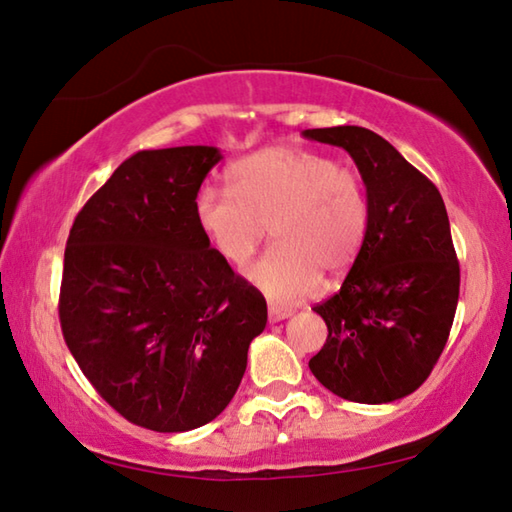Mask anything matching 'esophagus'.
I'll use <instances>...</instances> for the list:
<instances>
[{
    "mask_svg": "<svg viewBox=\"0 0 512 512\" xmlns=\"http://www.w3.org/2000/svg\"><path fill=\"white\" fill-rule=\"evenodd\" d=\"M286 318H291V311L282 309V306H275V304L268 306V320H271V322H282Z\"/></svg>",
    "mask_w": 512,
    "mask_h": 512,
    "instance_id": "1",
    "label": "esophagus"
}]
</instances>
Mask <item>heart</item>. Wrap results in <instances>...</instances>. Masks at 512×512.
Listing matches in <instances>:
<instances>
[{
	"mask_svg": "<svg viewBox=\"0 0 512 512\" xmlns=\"http://www.w3.org/2000/svg\"><path fill=\"white\" fill-rule=\"evenodd\" d=\"M194 219L230 266H244L271 226L275 246L246 277L275 302H297L318 291L322 277L336 284L358 262L369 197L353 167L306 147L275 145L230 167V192L203 188Z\"/></svg>",
	"mask_w": 512,
	"mask_h": 512,
	"instance_id": "b5f03b06",
	"label": "heart"
}]
</instances>
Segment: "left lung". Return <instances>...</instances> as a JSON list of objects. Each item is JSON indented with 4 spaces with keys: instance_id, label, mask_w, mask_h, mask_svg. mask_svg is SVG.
<instances>
[{
    "instance_id": "8db88e82",
    "label": "left lung",
    "mask_w": 512,
    "mask_h": 512,
    "mask_svg": "<svg viewBox=\"0 0 512 512\" xmlns=\"http://www.w3.org/2000/svg\"><path fill=\"white\" fill-rule=\"evenodd\" d=\"M358 165L369 232L340 291L313 306L327 322L313 376L345 401L380 405L425 383L448 342L459 302V259L436 185L365 127L306 129Z\"/></svg>"
}]
</instances>
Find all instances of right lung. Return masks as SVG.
Instances as JSON below:
<instances>
[{
	"mask_svg": "<svg viewBox=\"0 0 512 512\" xmlns=\"http://www.w3.org/2000/svg\"><path fill=\"white\" fill-rule=\"evenodd\" d=\"M219 161L208 145L129 156L82 206L64 250V342L96 392L154 432H188L224 412L266 327L264 295L194 219Z\"/></svg>",
	"mask_w": 512,
	"mask_h": 512,
	"instance_id": "right-lung-1",
	"label": "right lung"
}]
</instances>
